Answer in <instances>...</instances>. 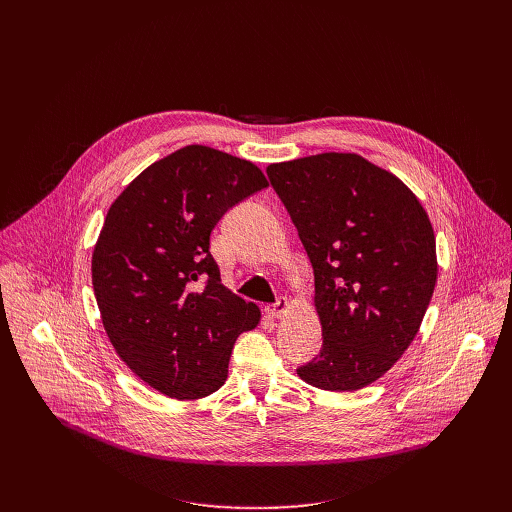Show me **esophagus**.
Masks as SVG:
<instances>
[{
  "instance_id": "1",
  "label": "esophagus",
  "mask_w": 512,
  "mask_h": 512,
  "mask_svg": "<svg viewBox=\"0 0 512 512\" xmlns=\"http://www.w3.org/2000/svg\"><path fill=\"white\" fill-rule=\"evenodd\" d=\"M287 310H289V300L287 298H279L275 304L265 308L267 316H271V318H283L287 314Z\"/></svg>"
}]
</instances>
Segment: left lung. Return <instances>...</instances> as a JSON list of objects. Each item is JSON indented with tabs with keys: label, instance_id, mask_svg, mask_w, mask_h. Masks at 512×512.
Segmentation results:
<instances>
[{
	"label": "left lung",
	"instance_id": "obj_1",
	"mask_svg": "<svg viewBox=\"0 0 512 512\" xmlns=\"http://www.w3.org/2000/svg\"><path fill=\"white\" fill-rule=\"evenodd\" d=\"M314 267L322 350L298 377L324 391L381 379L419 332L437 281L435 235L417 196L358 154L269 164Z\"/></svg>",
	"mask_w": 512,
	"mask_h": 512
}]
</instances>
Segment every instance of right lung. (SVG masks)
<instances>
[{"label": "right lung", "instance_id": "1", "mask_svg": "<svg viewBox=\"0 0 512 512\" xmlns=\"http://www.w3.org/2000/svg\"><path fill=\"white\" fill-rule=\"evenodd\" d=\"M267 186L253 162L186 145L145 168L105 216L91 261L103 328L127 367L166 397L221 389L235 340L261 320L221 283L208 249L223 214Z\"/></svg>", "mask_w": 512, "mask_h": 512}]
</instances>
